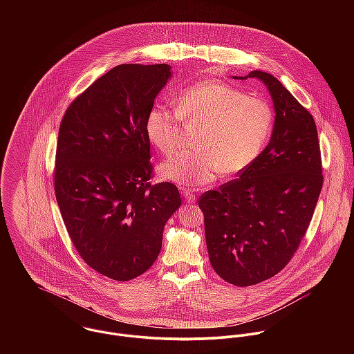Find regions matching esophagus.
I'll return each instance as SVG.
<instances>
[{"label":"esophagus","instance_id":"obj_1","mask_svg":"<svg viewBox=\"0 0 354 354\" xmlns=\"http://www.w3.org/2000/svg\"><path fill=\"white\" fill-rule=\"evenodd\" d=\"M181 195H183L184 201L187 203H194L195 202V199H196L194 191L189 189V188H181Z\"/></svg>","mask_w":354,"mask_h":354}]
</instances>
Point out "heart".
<instances>
[{
	"instance_id": "obj_1",
	"label": "heart",
	"mask_w": 354,
	"mask_h": 354,
	"mask_svg": "<svg viewBox=\"0 0 354 354\" xmlns=\"http://www.w3.org/2000/svg\"><path fill=\"white\" fill-rule=\"evenodd\" d=\"M181 121L199 125L195 151L180 152L159 167L160 174L181 185H205L223 170L234 174L247 169L263 151L274 125L271 106L260 98L216 80L184 88L174 109L155 104L145 131L152 146L170 155L181 142Z\"/></svg>"
}]
</instances>
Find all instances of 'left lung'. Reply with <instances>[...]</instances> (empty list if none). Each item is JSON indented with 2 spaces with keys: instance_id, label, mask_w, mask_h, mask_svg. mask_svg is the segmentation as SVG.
I'll use <instances>...</instances> for the list:
<instances>
[{
  "instance_id": "obj_1",
  "label": "left lung",
  "mask_w": 354,
  "mask_h": 354,
  "mask_svg": "<svg viewBox=\"0 0 354 354\" xmlns=\"http://www.w3.org/2000/svg\"><path fill=\"white\" fill-rule=\"evenodd\" d=\"M268 88L275 124L268 146L239 177L199 198L208 257L236 286L282 271L303 240L323 187L312 114L272 75L252 71Z\"/></svg>"
}]
</instances>
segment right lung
<instances>
[{"mask_svg": "<svg viewBox=\"0 0 354 354\" xmlns=\"http://www.w3.org/2000/svg\"><path fill=\"white\" fill-rule=\"evenodd\" d=\"M170 77L167 64H122L77 95L59 125L54 192L82 259L125 282L146 272L163 227L180 207L178 188L152 184L145 121Z\"/></svg>", "mask_w": 354, "mask_h": 354, "instance_id": "obj_1", "label": "right lung"}]
</instances>
